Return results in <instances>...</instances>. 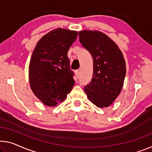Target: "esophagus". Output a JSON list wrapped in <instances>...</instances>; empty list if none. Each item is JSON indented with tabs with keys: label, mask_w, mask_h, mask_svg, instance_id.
<instances>
[{
	"label": "esophagus",
	"mask_w": 152,
	"mask_h": 152,
	"mask_svg": "<svg viewBox=\"0 0 152 152\" xmlns=\"http://www.w3.org/2000/svg\"><path fill=\"white\" fill-rule=\"evenodd\" d=\"M75 74H76L77 78L78 79L79 77V75H80V70H76Z\"/></svg>",
	"instance_id": "1"
}]
</instances>
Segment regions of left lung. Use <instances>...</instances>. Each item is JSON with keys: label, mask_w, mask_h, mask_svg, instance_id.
<instances>
[{"label": "left lung", "mask_w": 152, "mask_h": 152, "mask_svg": "<svg viewBox=\"0 0 152 152\" xmlns=\"http://www.w3.org/2000/svg\"><path fill=\"white\" fill-rule=\"evenodd\" d=\"M79 41L93 58V75L84 91L91 102L98 107L113 103L123 87L126 62L118 45L99 31L82 30Z\"/></svg>", "instance_id": "1"}]
</instances>
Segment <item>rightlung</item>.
Wrapping results in <instances>:
<instances>
[{
    "mask_svg": "<svg viewBox=\"0 0 152 152\" xmlns=\"http://www.w3.org/2000/svg\"><path fill=\"white\" fill-rule=\"evenodd\" d=\"M77 32L53 30L39 41L29 64V81L34 95L45 105L53 107L64 100L73 88L74 73L67 53Z\"/></svg>",
    "mask_w": 152,
    "mask_h": 152,
    "instance_id": "right-lung-1",
    "label": "right lung"
}]
</instances>
